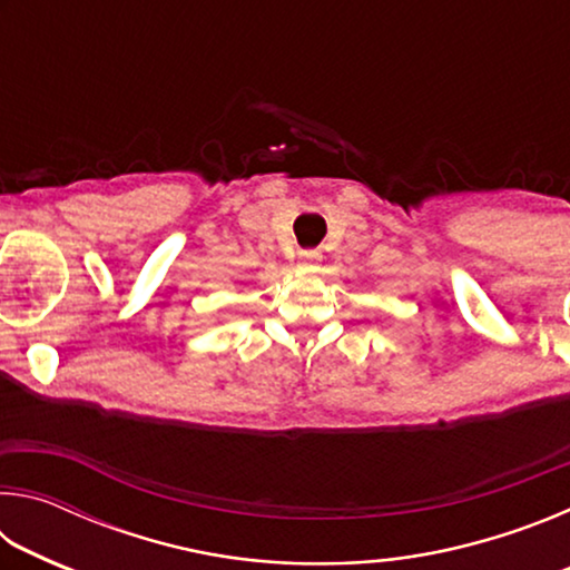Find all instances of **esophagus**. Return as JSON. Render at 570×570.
I'll list each match as a JSON object with an SVG mask.
<instances>
[{
	"mask_svg": "<svg viewBox=\"0 0 570 570\" xmlns=\"http://www.w3.org/2000/svg\"><path fill=\"white\" fill-rule=\"evenodd\" d=\"M320 262H322L320 250H302V254H298V268H304V272H316Z\"/></svg>",
	"mask_w": 570,
	"mask_h": 570,
	"instance_id": "esophagus-1",
	"label": "esophagus"
}]
</instances>
